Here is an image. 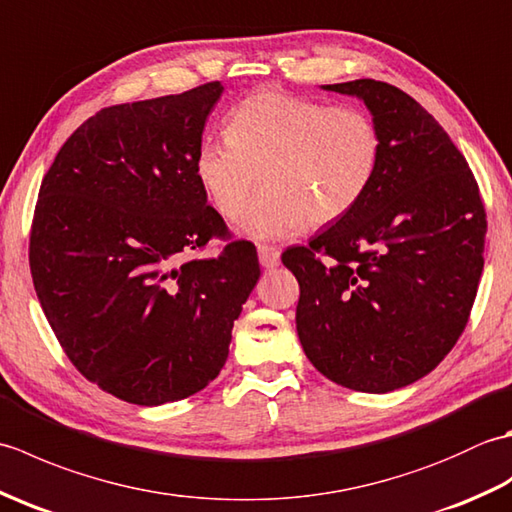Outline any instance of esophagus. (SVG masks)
<instances>
[{
  "mask_svg": "<svg viewBox=\"0 0 512 512\" xmlns=\"http://www.w3.org/2000/svg\"><path fill=\"white\" fill-rule=\"evenodd\" d=\"M257 257H259V264H262L264 268L279 266V250L273 248V246L259 244L257 246Z\"/></svg>",
  "mask_w": 512,
  "mask_h": 512,
  "instance_id": "1",
  "label": "esophagus"
}]
</instances>
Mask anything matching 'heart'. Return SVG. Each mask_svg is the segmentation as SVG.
Segmentation results:
<instances>
[{
  "instance_id": "obj_1",
  "label": "heart",
  "mask_w": 512,
  "mask_h": 512,
  "mask_svg": "<svg viewBox=\"0 0 512 512\" xmlns=\"http://www.w3.org/2000/svg\"><path fill=\"white\" fill-rule=\"evenodd\" d=\"M226 134L195 149V178L213 211L231 220L264 171L268 191L237 222L253 239L339 222L365 198L380 162L378 127L365 112L286 92L235 105Z\"/></svg>"
}]
</instances>
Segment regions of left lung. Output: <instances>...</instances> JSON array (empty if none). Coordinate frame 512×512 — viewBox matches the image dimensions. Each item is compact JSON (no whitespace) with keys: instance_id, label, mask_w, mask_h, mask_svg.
Instances as JSON below:
<instances>
[{"instance_id":"1","label":"left lung","mask_w":512,"mask_h":512,"mask_svg":"<svg viewBox=\"0 0 512 512\" xmlns=\"http://www.w3.org/2000/svg\"><path fill=\"white\" fill-rule=\"evenodd\" d=\"M363 101L380 134L356 209L281 262L301 297L303 352L332 383L387 394L436 369L460 339L484 268L480 189L449 134L394 85H321Z\"/></svg>"}]
</instances>
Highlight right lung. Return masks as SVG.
<instances>
[{"mask_svg":"<svg viewBox=\"0 0 512 512\" xmlns=\"http://www.w3.org/2000/svg\"><path fill=\"white\" fill-rule=\"evenodd\" d=\"M224 85L105 107L65 140L41 182L30 273L79 372L143 407L198 394L228 358L259 279L250 242L226 235L195 178V149Z\"/></svg>","mask_w":512,"mask_h":512,"instance_id":"add662e5","label":"right lung"}]
</instances>
